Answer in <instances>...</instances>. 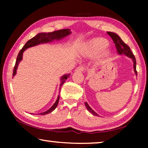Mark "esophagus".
<instances>
[{"label": "esophagus", "mask_w": 148, "mask_h": 148, "mask_svg": "<svg viewBox=\"0 0 148 148\" xmlns=\"http://www.w3.org/2000/svg\"><path fill=\"white\" fill-rule=\"evenodd\" d=\"M85 69H85V67L82 66H79L77 67L76 71H79V72H84L85 71Z\"/></svg>", "instance_id": "1"}]
</instances>
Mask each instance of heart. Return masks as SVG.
<instances>
[{
    "label": "heart",
    "instance_id": "b5f03b06",
    "mask_svg": "<svg viewBox=\"0 0 148 148\" xmlns=\"http://www.w3.org/2000/svg\"><path fill=\"white\" fill-rule=\"evenodd\" d=\"M107 40L102 38L92 39L86 42L82 49V54L86 57H93L99 54V61L102 62L109 58L111 55V51L106 49L108 46Z\"/></svg>",
    "mask_w": 148,
    "mask_h": 148
}]
</instances>
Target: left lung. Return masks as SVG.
<instances>
[{
    "instance_id": "left-lung-1",
    "label": "left lung",
    "mask_w": 148,
    "mask_h": 148,
    "mask_svg": "<svg viewBox=\"0 0 148 148\" xmlns=\"http://www.w3.org/2000/svg\"><path fill=\"white\" fill-rule=\"evenodd\" d=\"M107 33L110 37H111L112 40H113L114 44L116 45L117 53H118L119 55H125V56H127V57H129L132 59V61H133V63H134V71L137 76V71L136 70V59H135V57L133 55V53H132V52L131 51L129 46L128 45L125 44L117 34L112 32H107ZM85 105H86L87 109L91 113L95 115V116H99V115L91 109V108L89 106V104H87V102L85 103Z\"/></svg>"
}]
</instances>
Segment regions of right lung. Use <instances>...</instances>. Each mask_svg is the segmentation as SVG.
Here are the masks:
<instances>
[{"mask_svg": "<svg viewBox=\"0 0 148 148\" xmlns=\"http://www.w3.org/2000/svg\"><path fill=\"white\" fill-rule=\"evenodd\" d=\"M71 33L70 29H61L59 30V31H56L51 32H40V33H38L37 35H36L33 38L30 39L29 41L27 42V43L25 44V46L23 47L21 50H20L18 55H17V59H16V64H15V66L14 67V71H13V76L16 74V71L17 68L18 66V64L19 62L21 61L22 58H23V51L26 49L29 48V47H31L32 46H35L36 45H38L40 44H43V43H48V42H51L52 41L55 40H61L62 38H64L65 36H68ZM69 74H65L63 75L61 77V84H60V87L62 86V84L64 83V82L66 81V79L69 77ZM61 89V88H60ZM59 101V96L57 97V101L55 102L54 104L52 106L49 110H47L46 112H44L43 113L38 114L39 115H46L49 113H51L52 111L56 108V107L58 104V102Z\"/></svg>", "mask_w": 148, "mask_h": 148, "instance_id": "right-lung-1", "label": "right lung"}]
</instances>
